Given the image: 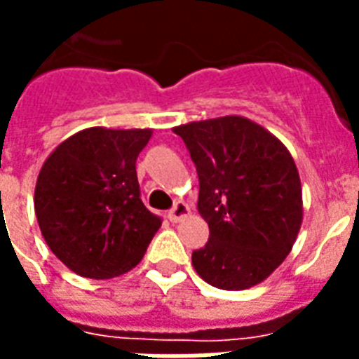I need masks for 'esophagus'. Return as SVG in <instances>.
I'll return each mask as SVG.
<instances>
[{"label": "esophagus", "mask_w": 359, "mask_h": 359, "mask_svg": "<svg viewBox=\"0 0 359 359\" xmlns=\"http://www.w3.org/2000/svg\"><path fill=\"white\" fill-rule=\"evenodd\" d=\"M188 215H190V207H188L184 201H177L175 207L167 213V219L171 220V222H180V220L187 219Z\"/></svg>", "instance_id": "obj_1"}]
</instances>
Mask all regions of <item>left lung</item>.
Listing matches in <instances>:
<instances>
[{
	"label": "left lung",
	"instance_id": "left-lung-1",
	"mask_svg": "<svg viewBox=\"0 0 359 359\" xmlns=\"http://www.w3.org/2000/svg\"><path fill=\"white\" fill-rule=\"evenodd\" d=\"M200 179L198 211L209 224L192 253L201 280L226 291L261 283L285 261L302 224L293 156L264 127L241 116L172 127Z\"/></svg>",
	"mask_w": 359,
	"mask_h": 359
}]
</instances>
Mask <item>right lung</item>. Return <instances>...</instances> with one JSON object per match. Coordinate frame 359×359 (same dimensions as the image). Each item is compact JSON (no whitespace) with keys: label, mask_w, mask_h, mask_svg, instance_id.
<instances>
[{"label":"right lung","mask_w":359,"mask_h":359,"mask_svg":"<svg viewBox=\"0 0 359 359\" xmlns=\"http://www.w3.org/2000/svg\"><path fill=\"white\" fill-rule=\"evenodd\" d=\"M152 129L78 131L49 154L34 192L39 230L72 272L110 280L144 257L161 226L140 200L137 158Z\"/></svg>","instance_id":"add662e5"}]
</instances>
